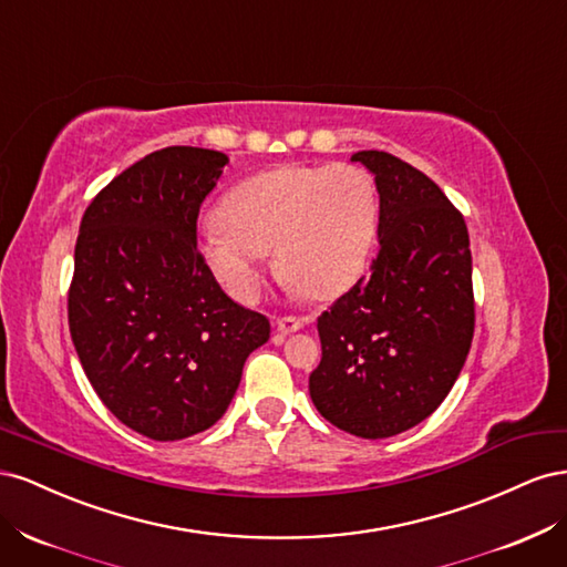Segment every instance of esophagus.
Masks as SVG:
<instances>
[{"label":"esophagus","instance_id":"34e87169","mask_svg":"<svg viewBox=\"0 0 567 567\" xmlns=\"http://www.w3.org/2000/svg\"><path fill=\"white\" fill-rule=\"evenodd\" d=\"M302 326H305V319H298V317H279V319H277V329H279V333H284V336H290V333L300 331Z\"/></svg>","mask_w":567,"mask_h":567}]
</instances>
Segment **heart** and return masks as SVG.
Returning <instances> with one entry per match:
<instances>
[{"instance_id":"b5f03b06","label":"heart","mask_w":567,"mask_h":567,"mask_svg":"<svg viewBox=\"0 0 567 567\" xmlns=\"http://www.w3.org/2000/svg\"><path fill=\"white\" fill-rule=\"evenodd\" d=\"M379 231V192L364 167L281 165L238 182L221 215L198 225V252L238 302L260 296L267 257L286 286L333 300L362 277Z\"/></svg>"}]
</instances>
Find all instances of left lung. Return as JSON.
<instances>
[{"label": "left lung", "instance_id": "8db88e82", "mask_svg": "<svg viewBox=\"0 0 567 567\" xmlns=\"http://www.w3.org/2000/svg\"><path fill=\"white\" fill-rule=\"evenodd\" d=\"M381 198L379 255L317 319L321 362L310 398L340 431L364 440L409 431L447 398L473 329V262L463 215L421 169L359 151Z\"/></svg>", "mask_w": 567, "mask_h": 567}]
</instances>
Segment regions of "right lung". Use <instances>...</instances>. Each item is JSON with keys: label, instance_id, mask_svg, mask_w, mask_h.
Listing matches in <instances>:
<instances>
[{"label": "right lung", "instance_id": "obj_1", "mask_svg": "<svg viewBox=\"0 0 567 567\" xmlns=\"http://www.w3.org/2000/svg\"><path fill=\"white\" fill-rule=\"evenodd\" d=\"M225 153L167 146L120 173L84 210L68 290L80 364L111 414L158 442L225 414L269 319L219 288L196 219Z\"/></svg>", "mask_w": 567, "mask_h": 567}]
</instances>
